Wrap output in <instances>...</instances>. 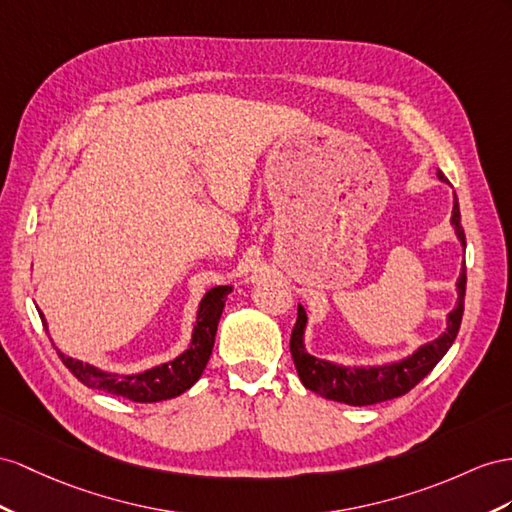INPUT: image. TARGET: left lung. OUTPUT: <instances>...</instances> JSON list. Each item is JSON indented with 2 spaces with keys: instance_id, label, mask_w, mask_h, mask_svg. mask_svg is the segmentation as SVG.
Here are the masks:
<instances>
[{
  "instance_id": "obj_1",
  "label": "left lung",
  "mask_w": 512,
  "mask_h": 512,
  "mask_svg": "<svg viewBox=\"0 0 512 512\" xmlns=\"http://www.w3.org/2000/svg\"><path fill=\"white\" fill-rule=\"evenodd\" d=\"M439 179L448 181L441 173H439ZM452 225L456 231V238L465 246V231L461 227V209H458V201H454ZM465 285H467V268L463 266L461 277H458V283H456L458 287L456 307L450 311L448 329L443 331L441 337H437L435 342L424 344L422 348L415 350L411 357H406L398 363L378 365V368H342V365L311 357L303 344L307 313L298 305V318L290 337V352H292L300 381H303L307 389L316 391L318 396L326 400L346 402L352 406H368V404L404 396V393H409L432 368H435V365L443 359L445 352H448L450 346L454 344L463 320Z\"/></svg>"
}]
</instances>
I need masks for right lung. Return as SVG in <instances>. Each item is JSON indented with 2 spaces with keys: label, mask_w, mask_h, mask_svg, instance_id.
I'll return each instance as SVG.
<instances>
[{
  "label": "right lung",
  "mask_w": 512,
  "mask_h": 512,
  "mask_svg": "<svg viewBox=\"0 0 512 512\" xmlns=\"http://www.w3.org/2000/svg\"><path fill=\"white\" fill-rule=\"evenodd\" d=\"M231 292L229 285L212 287L205 294L199 305V313H196V326L192 333L190 348L179 355L175 361H168L164 365H157L153 370H147L134 376H119V374H106L97 370L95 365L82 363L71 357H64L58 350V357L67 365L69 372L84 383L90 389L108 391L112 396H121L131 402H160L175 398L179 393L190 389L196 381H199L205 365L209 361L216 339L218 320L225 309L227 294ZM38 316L43 320V326L47 329L45 316L38 311Z\"/></svg>",
  "instance_id": "1"
}]
</instances>
